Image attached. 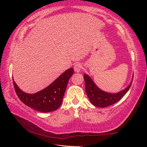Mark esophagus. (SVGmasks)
Here are the masks:
<instances>
[{"label": "esophagus", "instance_id": "1", "mask_svg": "<svg viewBox=\"0 0 147 147\" xmlns=\"http://www.w3.org/2000/svg\"><path fill=\"white\" fill-rule=\"evenodd\" d=\"M82 68V65L80 63H76V64H74V70L76 73H79L80 71H81Z\"/></svg>", "mask_w": 147, "mask_h": 147}]
</instances>
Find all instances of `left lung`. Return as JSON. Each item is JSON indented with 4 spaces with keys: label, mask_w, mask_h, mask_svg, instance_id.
I'll return each mask as SVG.
<instances>
[{
    "label": "left lung",
    "mask_w": 147,
    "mask_h": 147,
    "mask_svg": "<svg viewBox=\"0 0 147 147\" xmlns=\"http://www.w3.org/2000/svg\"><path fill=\"white\" fill-rule=\"evenodd\" d=\"M86 92L91 103L98 108H104L118 102L129 90L132 80L127 88L117 93H109L99 89L88 75L84 74Z\"/></svg>",
    "instance_id": "left-lung-1"
}]
</instances>
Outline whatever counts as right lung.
Listing matches in <instances>:
<instances>
[{"label": "right lung", "instance_id": "add662e5", "mask_svg": "<svg viewBox=\"0 0 147 147\" xmlns=\"http://www.w3.org/2000/svg\"><path fill=\"white\" fill-rule=\"evenodd\" d=\"M73 73V68L69 69L47 88L34 94L21 90L13 79L14 88L19 98L27 106L41 112H51L61 106L69 80Z\"/></svg>", "mask_w": 147, "mask_h": 147}]
</instances>
